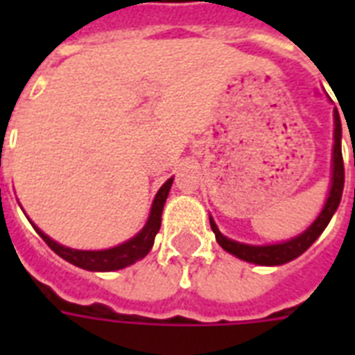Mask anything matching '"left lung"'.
Here are the masks:
<instances>
[{"label": "left lung", "instance_id": "8db88e82", "mask_svg": "<svg viewBox=\"0 0 355 355\" xmlns=\"http://www.w3.org/2000/svg\"><path fill=\"white\" fill-rule=\"evenodd\" d=\"M334 119H336V134H334V178H331V189L330 197L326 200L324 208L320 211V216L315 219V223L306 230L304 234L297 236L291 241L278 243V245H269V247H252V245H243V243L232 241L228 237L223 236L219 232V228L216 227V223L210 219V227L216 234L217 243L221 245L227 252L234 254L239 259L250 261V263L258 265H282L291 261V259L298 258L300 254L306 252L315 239L322 234L328 223H330L331 216L336 214L337 206L341 202L343 188H345V164H343V153H341V119H339V112L334 110Z\"/></svg>", "mask_w": 355, "mask_h": 355}]
</instances>
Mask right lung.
I'll list each match as a JSON object with an SVG mask.
<instances>
[{
	"instance_id": "1",
	"label": "right lung",
	"mask_w": 355,
	"mask_h": 355,
	"mask_svg": "<svg viewBox=\"0 0 355 355\" xmlns=\"http://www.w3.org/2000/svg\"><path fill=\"white\" fill-rule=\"evenodd\" d=\"M173 178H169L164 186L160 188V191L156 193L155 202H153V208H150V216L147 225L144 227V230L138 234L132 239H128L127 243H123L119 247L108 248V250H73V248L62 247L58 245L53 239L46 236V234L38 230L35 227V230L38 232V236L47 243V247L51 248L53 252L58 254L60 258H64L69 263L77 265L80 269L86 270H118L123 267H128L132 265L134 261H138L139 258L147 256V252L153 247L155 243V237L160 230L162 225V210H164V202L167 199V193L171 189Z\"/></svg>"
}]
</instances>
